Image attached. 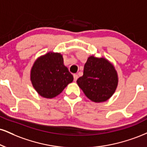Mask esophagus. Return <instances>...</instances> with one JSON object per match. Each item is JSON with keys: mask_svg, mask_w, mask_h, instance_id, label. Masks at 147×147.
Here are the masks:
<instances>
[{"mask_svg": "<svg viewBox=\"0 0 147 147\" xmlns=\"http://www.w3.org/2000/svg\"><path fill=\"white\" fill-rule=\"evenodd\" d=\"M73 77H74V81H77V79H78V77H79L78 75H77V74H75V75H73Z\"/></svg>", "mask_w": 147, "mask_h": 147, "instance_id": "1", "label": "esophagus"}]
</instances>
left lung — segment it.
Wrapping results in <instances>:
<instances>
[{"label": "left lung", "instance_id": "1", "mask_svg": "<svg viewBox=\"0 0 147 147\" xmlns=\"http://www.w3.org/2000/svg\"><path fill=\"white\" fill-rule=\"evenodd\" d=\"M89 99L105 102L114 94L118 86V74L114 65L104 57L90 56L84 65V75L77 81Z\"/></svg>", "mask_w": 147, "mask_h": 147}]
</instances>
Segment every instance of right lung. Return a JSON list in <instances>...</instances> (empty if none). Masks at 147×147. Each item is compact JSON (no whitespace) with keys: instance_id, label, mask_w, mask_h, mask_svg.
I'll return each mask as SVG.
<instances>
[{"instance_id":"1","label":"right lung","mask_w":147,"mask_h":147,"mask_svg":"<svg viewBox=\"0 0 147 147\" xmlns=\"http://www.w3.org/2000/svg\"><path fill=\"white\" fill-rule=\"evenodd\" d=\"M33 87L40 96L52 98L59 95L70 83L73 76L63 65L62 55L49 52L35 60L31 70Z\"/></svg>"}]
</instances>
